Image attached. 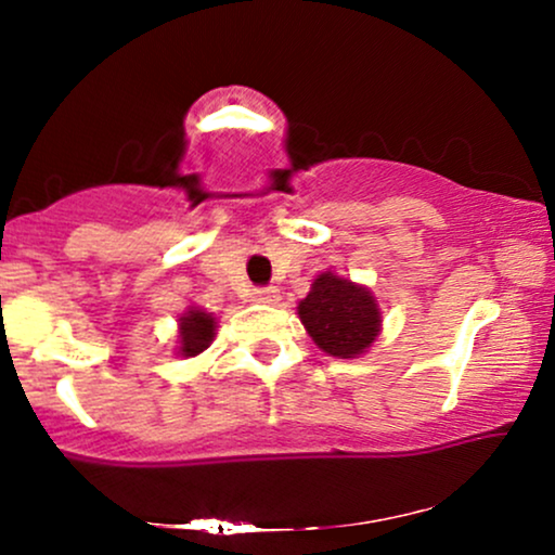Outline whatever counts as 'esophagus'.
<instances>
[{"instance_id":"34e87169","label":"esophagus","mask_w":555,"mask_h":555,"mask_svg":"<svg viewBox=\"0 0 555 555\" xmlns=\"http://www.w3.org/2000/svg\"><path fill=\"white\" fill-rule=\"evenodd\" d=\"M253 302L258 305H276L279 302V289L273 286H263V289H253Z\"/></svg>"}]
</instances>
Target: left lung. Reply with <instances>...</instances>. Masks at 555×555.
<instances>
[{
    "instance_id": "obj_1",
    "label": "left lung",
    "mask_w": 555,
    "mask_h": 555,
    "mask_svg": "<svg viewBox=\"0 0 555 555\" xmlns=\"http://www.w3.org/2000/svg\"><path fill=\"white\" fill-rule=\"evenodd\" d=\"M297 315L318 349L339 360L365 354L384 326L378 297L371 286L331 269L313 279L308 297L299 299Z\"/></svg>"
}]
</instances>
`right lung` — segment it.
I'll list each match as a JSON object with an SVG mask.
<instances>
[{
	"mask_svg": "<svg viewBox=\"0 0 555 555\" xmlns=\"http://www.w3.org/2000/svg\"><path fill=\"white\" fill-rule=\"evenodd\" d=\"M216 328H219V321L214 313L197 308V305H188V310L177 318V358L188 360L206 352L211 347Z\"/></svg>",
	"mask_w": 555,
	"mask_h": 555,
	"instance_id": "obj_1",
	"label": "right lung"
}]
</instances>
